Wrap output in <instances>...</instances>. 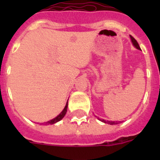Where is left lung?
I'll return each instance as SVG.
<instances>
[{
    "instance_id": "obj_1",
    "label": "left lung",
    "mask_w": 160,
    "mask_h": 160,
    "mask_svg": "<svg viewBox=\"0 0 160 160\" xmlns=\"http://www.w3.org/2000/svg\"><path fill=\"white\" fill-rule=\"evenodd\" d=\"M131 42H132V43H133V45H134V46H135V47L137 48V49H140V47H139V46H138V42H137V41L135 40V38H133L132 36H131ZM102 121V122H105V123H108V124H111V125H114V124H118V122H113V121H106V120H102V119H100Z\"/></svg>"
}]
</instances>
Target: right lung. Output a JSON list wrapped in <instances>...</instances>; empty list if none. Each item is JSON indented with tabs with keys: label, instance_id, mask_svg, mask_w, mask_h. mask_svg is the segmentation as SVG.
I'll list each match as a JSON object with an SVG mask.
<instances>
[{
	"label": "right lung",
	"instance_id": "1",
	"mask_svg": "<svg viewBox=\"0 0 160 160\" xmlns=\"http://www.w3.org/2000/svg\"><path fill=\"white\" fill-rule=\"evenodd\" d=\"M67 107H68V101H67V103H66V107H65V108L63 109V111L61 112V114H58V115L56 118H53V119L49 120V121L46 122V124H54L57 122H58V121H60L61 119H62L63 117L65 116V114H66V111H67Z\"/></svg>",
	"mask_w": 160,
	"mask_h": 160
}]
</instances>
